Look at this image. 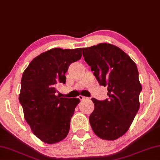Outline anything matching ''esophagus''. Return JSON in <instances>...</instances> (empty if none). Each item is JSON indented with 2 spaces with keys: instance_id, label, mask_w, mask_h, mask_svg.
<instances>
[{
  "instance_id": "obj_1",
  "label": "esophagus",
  "mask_w": 160,
  "mask_h": 160,
  "mask_svg": "<svg viewBox=\"0 0 160 160\" xmlns=\"http://www.w3.org/2000/svg\"><path fill=\"white\" fill-rule=\"evenodd\" d=\"M78 98H79L80 100H85V99H87V98H85L82 95H79V96H78Z\"/></svg>"
}]
</instances>
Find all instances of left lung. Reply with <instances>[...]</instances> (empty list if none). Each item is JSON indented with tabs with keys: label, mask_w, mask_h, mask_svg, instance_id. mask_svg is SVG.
Returning a JSON list of instances; mask_svg holds the SVG:
<instances>
[{
	"label": "left lung",
	"mask_w": 160,
	"mask_h": 160,
	"mask_svg": "<svg viewBox=\"0 0 160 160\" xmlns=\"http://www.w3.org/2000/svg\"><path fill=\"white\" fill-rule=\"evenodd\" d=\"M82 55L100 85L108 87L109 96L103 101L92 99L90 125L100 138L115 140L128 130L139 108L138 68L127 53L110 43L82 48Z\"/></svg>",
	"instance_id": "1"
}]
</instances>
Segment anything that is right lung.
<instances>
[{"label":"right lung","mask_w":160,"mask_h":160,"mask_svg":"<svg viewBox=\"0 0 160 160\" xmlns=\"http://www.w3.org/2000/svg\"><path fill=\"white\" fill-rule=\"evenodd\" d=\"M82 48H53L35 57L24 70L19 101L34 135L47 144L62 141L69 132L78 98H60L56 85L65 83V73L79 60Z\"/></svg>","instance_id":"1"}]
</instances>
